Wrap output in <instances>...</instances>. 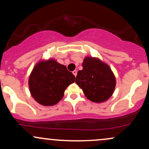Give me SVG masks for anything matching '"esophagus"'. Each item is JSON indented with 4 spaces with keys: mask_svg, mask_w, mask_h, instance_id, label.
<instances>
[{
    "mask_svg": "<svg viewBox=\"0 0 149 149\" xmlns=\"http://www.w3.org/2000/svg\"><path fill=\"white\" fill-rule=\"evenodd\" d=\"M77 73H78V72H77L76 70H74V71H73V74L74 75V76H76H76H77Z\"/></svg>",
    "mask_w": 149,
    "mask_h": 149,
    "instance_id": "1",
    "label": "esophagus"
}]
</instances>
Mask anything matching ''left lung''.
Here are the masks:
<instances>
[{
	"mask_svg": "<svg viewBox=\"0 0 149 149\" xmlns=\"http://www.w3.org/2000/svg\"><path fill=\"white\" fill-rule=\"evenodd\" d=\"M83 69L78 71L76 83L82 89L85 96L95 103L107 101L113 94L116 80L107 64L98 59L85 57Z\"/></svg>",
	"mask_w": 149,
	"mask_h": 149,
	"instance_id": "obj_1",
	"label": "left lung"
}]
</instances>
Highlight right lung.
I'll list each match as a JSON object with an SVG mask.
<instances>
[{"label":"right lung","instance_id":"obj_1","mask_svg":"<svg viewBox=\"0 0 149 149\" xmlns=\"http://www.w3.org/2000/svg\"><path fill=\"white\" fill-rule=\"evenodd\" d=\"M74 81V75L64 65L54 60L40 62L30 74V91L39 104L51 106L62 99L66 88Z\"/></svg>","mask_w":149,"mask_h":149}]
</instances>
